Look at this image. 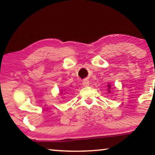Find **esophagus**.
<instances>
[{
  "instance_id": "obj_1",
  "label": "esophagus",
  "mask_w": 155,
  "mask_h": 155,
  "mask_svg": "<svg viewBox=\"0 0 155 155\" xmlns=\"http://www.w3.org/2000/svg\"><path fill=\"white\" fill-rule=\"evenodd\" d=\"M83 85L84 87H88L90 85V82L88 81H84L83 82Z\"/></svg>"
}]
</instances>
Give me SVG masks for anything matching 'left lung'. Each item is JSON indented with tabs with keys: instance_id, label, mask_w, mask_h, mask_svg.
Here are the masks:
<instances>
[{
	"instance_id": "1",
	"label": "left lung",
	"mask_w": 155,
	"mask_h": 155,
	"mask_svg": "<svg viewBox=\"0 0 155 155\" xmlns=\"http://www.w3.org/2000/svg\"><path fill=\"white\" fill-rule=\"evenodd\" d=\"M108 87H109V92H110V91H110L109 90H110V89H111V85H108Z\"/></svg>"
}]
</instances>
